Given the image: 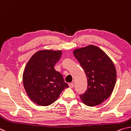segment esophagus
Wrapping results in <instances>:
<instances>
[{"instance_id":"esophagus-1","label":"esophagus","mask_w":131,"mask_h":131,"mask_svg":"<svg viewBox=\"0 0 131 131\" xmlns=\"http://www.w3.org/2000/svg\"><path fill=\"white\" fill-rule=\"evenodd\" d=\"M68 85H69V87L70 88H73V87H74V83H69V84H68Z\"/></svg>"}]
</instances>
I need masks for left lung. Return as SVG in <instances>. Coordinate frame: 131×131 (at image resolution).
<instances>
[{
  "label": "left lung",
  "instance_id": "1",
  "mask_svg": "<svg viewBox=\"0 0 131 131\" xmlns=\"http://www.w3.org/2000/svg\"><path fill=\"white\" fill-rule=\"evenodd\" d=\"M73 54L84 70L88 89L80 95L84 105L94 106L108 98L115 86L117 74L111 59L104 51L94 45L77 48Z\"/></svg>",
  "mask_w": 131,
  "mask_h": 131
}]
</instances>
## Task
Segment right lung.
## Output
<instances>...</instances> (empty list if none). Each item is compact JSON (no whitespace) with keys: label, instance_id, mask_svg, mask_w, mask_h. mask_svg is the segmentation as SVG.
Instances as JSON below:
<instances>
[{"label":"right lung","instance_id":"add662e5","mask_svg":"<svg viewBox=\"0 0 131 131\" xmlns=\"http://www.w3.org/2000/svg\"><path fill=\"white\" fill-rule=\"evenodd\" d=\"M61 54V50H39L26 64L23 84L27 95L36 104L49 106L58 99L64 89L68 88L63 75L54 68Z\"/></svg>","mask_w":131,"mask_h":131}]
</instances>
